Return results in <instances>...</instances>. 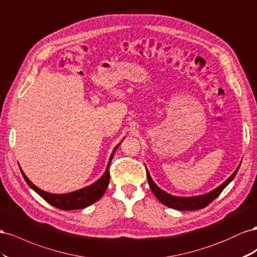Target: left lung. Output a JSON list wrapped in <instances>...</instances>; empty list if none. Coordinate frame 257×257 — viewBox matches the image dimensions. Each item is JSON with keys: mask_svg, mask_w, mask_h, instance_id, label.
Returning a JSON list of instances; mask_svg holds the SVG:
<instances>
[{"mask_svg": "<svg viewBox=\"0 0 257 257\" xmlns=\"http://www.w3.org/2000/svg\"><path fill=\"white\" fill-rule=\"evenodd\" d=\"M241 165V163H240ZM240 165L234 172L230 175V177L227 179L224 183H222L221 185L214 188L213 190H211L209 193H206L203 195H198V196H190V197H181V196H173L171 194H168L165 190L161 189L160 187L157 186L155 182L153 181L150 172L146 169V177H148L149 181V185L152 189L153 194L155 195L157 199L165 204V206L179 210V211H193V210H199L204 207H207L210 202L213 201L215 198L223 192V189L229 184V183L233 180V178L236 177V174L239 170Z\"/></svg>", "mask_w": 257, "mask_h": 257, "instance_id": "obj_1", "label": "left lung"}]
</instances>
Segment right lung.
<instances>
[{"label":"right lung","mask_w":257,"mask_h":257,"mask_svg":"<svg viewBox=\"0 0 257 257\" xmlns=\"http://www.w3.org/2000/svg\"><path fill=\"white\" fill-rule=\"evenodd\" d=\"M122 140L114 148L111 156H109L106 169H105L104 173L101 175V178H99L96 182H93L92 184L88 185L86 187H83V188H79L77 190H74V192L67 193V194H51V193L45 192V190H43L36 185H34L33 183L28 179L27 175L24 173L23 169H20V171H21V173H23V177L26 180L27 184L30 186L36 194H39L44 200H46L49 204H51V206H54L58 209L65 210V211L84 209L88 206H90V204L94 203L96 201H98L105 193V190H106V188L108 186V183H109L108 167H109V164H111V160L113 159V157L115 155L116 150L118 149V146L120 145Z\"/></svg>","instance_id":"obj_1"}]
</instances>
